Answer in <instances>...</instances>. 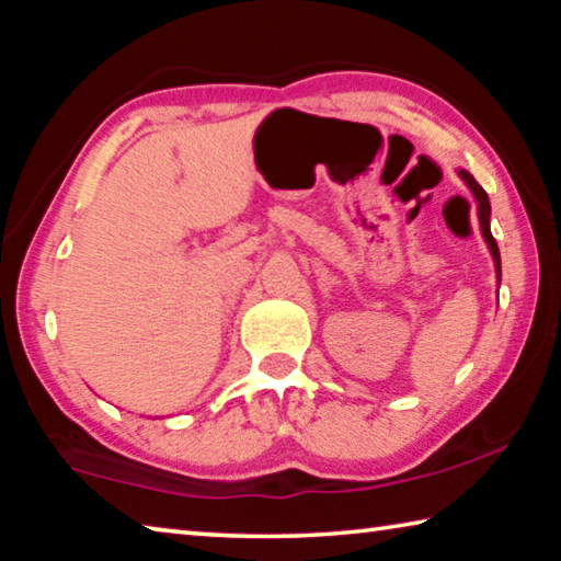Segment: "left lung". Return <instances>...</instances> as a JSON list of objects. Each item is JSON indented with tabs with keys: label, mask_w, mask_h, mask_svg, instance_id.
I'll use <instances>...</instances> for the list:
<instances>
[{
	"label": "left lung",
	"mask_w": 561,
	"mask_h": 561,
	"mask_svg": "<svg viewBox=\"0 0 561 561\" xmlns=\"http://www.w3.org/2000/svg\"><path fill=\"white\" fill-rule=\"evenodd\" d=\"M458 175H460L462 183L470 187V193H472V197H474V205H478L480 232H482V237H485V242H488V250H490V254H492V262H495V274H497V282H500V279H502V267H500V250H497V242H495V237H492V232H490V197H488L485 190L480 187L478 180H474V178L468 173V170H465V168H458Z\"/></svg>",
	"instance_id": "obj_1"
}]
</instances>
